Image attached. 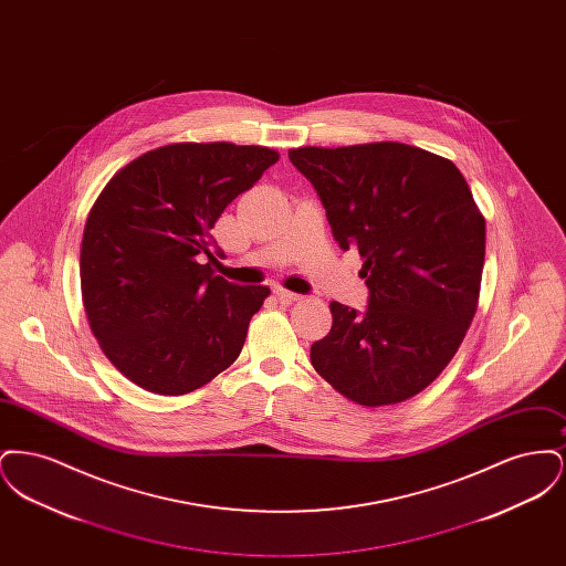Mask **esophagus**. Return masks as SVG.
<instances>
[{
	"label": "esophagus",
	"mask_w": 566,
	"mask_h": 566,
	"mask_svg": "<svg viewBox=\"0 0 566 566\" xmlns=\"http://www.w3.org/2000/svg\"><path fill=\"white\" fill-rule=\"evenodd\" d=\"M275 296L280 298V301H298L301 298V295H296V293H291V291H286V289H282V286H277L275 291Z\"/></svg>",
	"instance_id": "34e87169"
}]
</instances>
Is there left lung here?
Segmentation results:
<instances>
[{
    "label": "left lung",
    "instance_id": "left-lung-1",
    "mask_svg": "<svg viewBox=\"0 0 566 566\" xmlns=\"http://www.w3.org/2000/svg\"><path fill=\"white\" fill-rule=\"evenodd\" d=\"M289 159L314 185L333 238L363 256V314L331 303L312 365L365 407L422 392L454 358L475 316L485 220L457 165L401 142L303 146Z\"/></svg>",
    "mask_w": 566,
    "mask_h": 566
}]
</instances>
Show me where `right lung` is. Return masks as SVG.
<instances>
[{
    "instance_id": "obj_1",
    "label": "right lung",
    "mask_w": 566,
    "mask_h": 566,
    "mask_svg": "<svg viewBox=\"0 0 566 566\" xmlns=\"http://www.w3.org/2000/svg\"><path fill=\"white\" fill-rule=\"evenodd\" d=\"M277 159L265 146L169 144L99 192L82 235V301L109 363L139 388L187 395L240 356L270 289L216 275L210 229Z\"/></svg>"
}]
</instances>
